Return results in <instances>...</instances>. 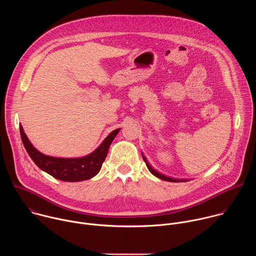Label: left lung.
Masks as SVG:
<instances>
[{
	"label": "left lung",
	"mask_w": 256,
	"mask_h": 256,
	"mask_svg": "<svg viewBox=\"0 0 256 256\" xmlns=\"http://www.w3.org/2000/svg\"><path fill=\"white\" fill-rule=\"evenodd\" d=\"M146 162V161H144ZM146 164H147V167H148V169L151 171V173L152 174H154L155 176H157L158 178H160V179H162V180H166V181H171V182H173V181H175L174 179H172V178H169V177H167V176H164V175H162V174H160V173H158L157 171H155L147 162H146Z\"/></svg>",
	"instance_id": "obj_1"
}]
</instances>
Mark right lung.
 Segmentation results:
<instances>
[{"instance_id":"obj_1","label":"right lung","mask_w":256,"mask_h":256,"mask_svg":"<svg viewBox=\"0 0 256 256\" xmlns=\"http://www.w3.org/2000/svg\"><path fill=\"white\" fill-rule=\"evenodd\" d=\"M118 130L120 128L114 130L92 154L76 159H62L46 156L32 147L23 128L20 130V134L24 148L36 166L58 180L77 182L90 179L100 171L102 163L107 156L108 149Z\"/></svg>"}]
</instances>
